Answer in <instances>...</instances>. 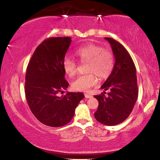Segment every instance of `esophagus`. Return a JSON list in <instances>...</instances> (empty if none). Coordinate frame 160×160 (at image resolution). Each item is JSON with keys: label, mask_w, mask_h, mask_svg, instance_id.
<instances>
[{"label": "esophagus", "mask_w": 160, "mask_h": 160, "mask_svg": "<svg viewBox=\"0 0 160 160\" xmlns=\"http://www.w3.org/2000/svg\"><path fill=\"white\" fill-rule=\"evenodd\" d=\"M84 96L86 98H91L92 97L91 95H89V94H87V93L84 94Z\"/></svg>", "instance_id": "1"}]
</instances>
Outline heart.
Here are the masks:
<instances>
[{
	"label": "heart",
	"mask_w": 160,
	"mask_h": 160,
	"mask_svg": "<svg viewBox=\"0 0 160 160\" xmlns=\"http://www.w3.org/2000/svg\"><path fill=\"white\" fill-rule=\"evenodd\" d=\"M76 57L82 62H87V72L89 73L79 76L73 81L71 87L74 90L87 92L98 83V77L101 79L108 78L113 71L115 58L112 52L103 49L101 46L88 43L76 50ZM77 64L70 58L62 61L63 71L70 78L73 77L77 72Z\"/></svg>",
	"instance_id": "b5f03b06"
}]
</instances>
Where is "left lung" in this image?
Wrapping results in <instances>:
<instances>
[{
    "label": "left lung",
    "mask_w": 160,
    "mask_h": 160,
    "mask_svg": "<svg viewBox=\"0 0 160 160\" xmlns=\"http://www.w3.org/2000/svg\"><path fill=\"white\" fill-rule=\"evenodd\" d=\"M105 39L111 44L116 61L113 72L101 87L109 90L108 96H105L106 92L95 95L99 102L95 117L102 124L113 126L130 116L137 100L138 89L136 69L130 54L114 39Z\"/></svg>",
    "instance_id": "left-lung-1"
}]
</instances>
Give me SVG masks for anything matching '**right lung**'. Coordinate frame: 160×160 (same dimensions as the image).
Wrapping results in <instances>:
<instances>
[{"mask_svg":"<svg viewBox=\"0 0 160 160\" xmlns=\"http://www.w3.org/2000/svg\"><path fill=\"white\" fill-rule=\"evenodd\" d=\"M71 42V37L46 39L35 50L26 70L25 92L30 111L39 122L53 128L71 122L84 98L82 92L58 96L69 85L62 61Z\"/></svg>","mask_w":160,"mask_h":160,"instance_id":"1","label":"right lung"}]
</instances>
